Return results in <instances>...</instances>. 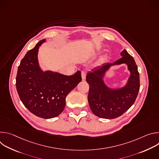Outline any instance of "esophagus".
<instances>
[{
    "mask_svg": "<svg viewBox=\"0 0 159 159\" xmlns=\"http://www.w3.org/2000/svg\"><path fill=\"white\" fill-rule=\"evenodd\" d=\"M81 76H82V80H85V77H86V72L84 70L81 71Z\"/></svg>",
    "mask_w": 159,
    "mask_h": 159,
    "instance_id": "esophagus-1",
    "label": "esophagus"
}]
</instances>
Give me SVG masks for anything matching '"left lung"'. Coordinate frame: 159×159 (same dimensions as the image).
<instances>
[{
  "instance_id": "8db88e82",
  "label": "left lung",
  "mask_w": 159,
  "mask_h": 159,
  "mask_svg": "<svg viewBox=\"0 0 159 159\" xmlns=\"http://www.w3.org/2000/svg\"><path fill=\"white\" fill-rule=\"evenodd\" d=\"M122 57L114 63H107L87 73L86 81L89 85L88 102L94 114L101 118L115 119L125 113L134 102L140 90V75L134 60L126 50ZM126 63L131 72L128 84L122 89L111 90L102 80L104 72L112 64Z\"/></svg>"
}]
</instances>
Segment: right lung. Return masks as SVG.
Wrapping results in <instances>:
<instances>
[{"mask_svg": "<svg viewBox=\"0 0 159 159\" xmlns=\"http://www.w3.org/2000/svg\"><path fill=\"white\" fill-rule=\"evenodd\" d=\"M44 41H39L20 61L16 85L20 99L31 112L38 117L50 119L61 114L66 96L82 78L80 71L70 76L41 71L37 55L39 47Z\"/></svg>", "mask_w": 159, "mask_h": 159, "instance_id": "obj_1", "label": "right lung"}]
</instances>
